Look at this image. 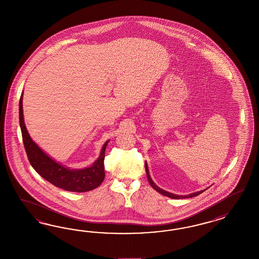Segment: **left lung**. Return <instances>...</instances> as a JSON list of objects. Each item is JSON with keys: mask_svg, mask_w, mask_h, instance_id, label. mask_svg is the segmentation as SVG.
I'll return each mask as SVG.
<instances>
[{"mask_svg": "<svg viewBox=\"0 0 259 259\" xmlns=\"http://www.w3.org/2000/svg\"><path fill=\"white\" fill-rule=\"evenodd\" d=\"M145 170H146V175H147V179H148V181H149L150 185L152 186V188L155 189L157 192H158L159 194H161V195H163L165 196H168V197H171V198H175V199H180V198H187V197H194V196H198L199 194H201V193H203L205 190H207V189H205V190H202V191H198V192H196V193H193V194H190V195H187V196H178V195H175V194H172V193H169V192H167V191H165V190H162V189L159 188L158 186H157L156 184H155V182L152 181V179H151V177H150L149 170H148V166H147V163L145 162Z\"/></svg>", "mask_w": 259, "mask_h": 259, "instance_id": "left-lung-1", "label": "left lung"}]
</instances>
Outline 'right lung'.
<instances>
[{
    "label": "right lung",
    "mask_w": 259,
    "mask_h": 259,
    "mask_svg": "<svg viewBox=\"0 0 259 259\" xmlns=\"http://www.w3.org/2000/svg\"><path fill=\"white\" fill-rule=\"evenodd\" d=\"M19 118L20 126L23 136L24 149L28 160L35 169V171L41 176L46 181L50 182L58 188L63 189L69 192L83 193L98 188L104 180V157L105 148L109 141H106L102 146L99 158L90 167L84 169H69L63 165L58 163L53 158L39 148L32 141L27 129L25 127L23 113V93L20 98L19 104Z\"/></svg>",
    "instance_id": "add662e5"
}]
</instances>
